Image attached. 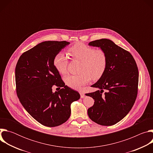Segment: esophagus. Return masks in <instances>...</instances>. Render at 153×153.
Instances as JSON below:
<instances>
[{"instance_id": "obj_1", "label": "esophagus", "mask_w": 153, "mask_h": 153, "mask_svg": "<svg viewBox=\"0 0 153 153\" xmlns=\"http://www.w3.org/2000/svg\"><path fill=\"white\" fill-rule=\"evenodd\" d=\"M79 93H80V97H81V98H84V97H85V94H84L83 92L80 91Z\"/></svg>"}]
</instances>
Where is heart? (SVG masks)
Here are the masks:
<instances>
[{"instance_id": "b5f03b06", "label": "heart", "mask_w": 153, "mask_h": 153, "mask_svg": "<svg viewBox=\"0 0 153 153\" xmlns=\"http://www.w3.org/2000/svg\"><path fill=\"white\" fill-rule=\"evenodd\" d=\"M68 54L74 60L80 61L77 74H68L64 77V81L70 88L80 90L90 82L91 79L98 80L103 74L106 68L108 56L102 49L96 50L83 43H79L68 49ZM68 58L64 53H57L53 59L54 66L62 74L67 73Z\"/></svg>"}]
</instances>
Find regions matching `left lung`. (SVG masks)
<instances>
[{
	"label": "left lung",
	"instance_id": "obj_1",
	"mask_svg": "<svg viewBox=\"0 0 153 153\" xmlns=\"http://www.w3.org/2000/svg\"><path fill=\"white\" fill-rule=\"evenodd\" d=\"M88 45L103 50L108 63L103 74L91 85L99 90L86 94L94 100L88 115L97 124L113 125L128 114L136 101L139 83L137 64L130 53L110 39L94 40ZM103 89L106 92L103 95Z\"/></svg>",
	"mask_w": 153,
	"mask_h": 153
}]
</instances>
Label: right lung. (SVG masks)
Masks as SVG:
<instances>
[{"instance_id": "right-lung-1", "label": "right lung", "mask_w": 153, "mask_h": 153, "mask_svg": "<svg viewBox=\"0 0 153 153\" xmlns=\"http://www.w3.org/2000/svg\"><path fill=\"white\" fill-rule=\"evenodd\" d=\"M69 44L67 41L41 42L22 54L16 64V92L20 103L35 120L48 127L67 121L71 103L80 97L65 85L53 64L55 55ZM54 85L61 90L53 93Z\"/></svg>"}]
</instances>
